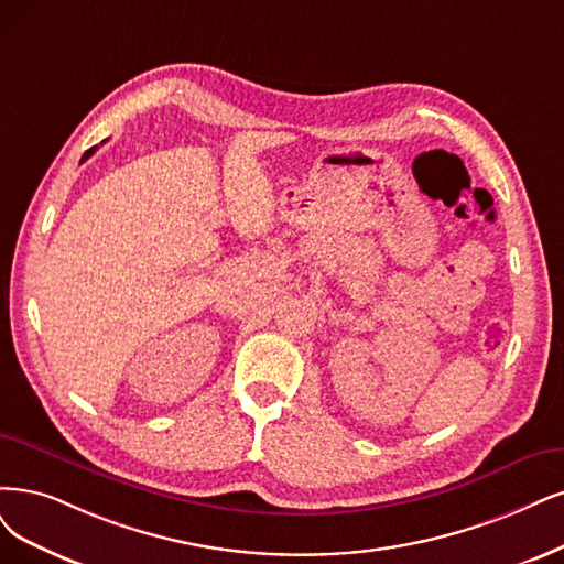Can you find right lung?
Masks as SVG:
<instances>
[{
    "instance_id": "right-lung-1",
    "label": "right lung",
    "mask_w": 564,
    "mask_h": 564,
    "mask_svg": "<svg viewBox=\"0 0 564 564\" xmlns=\"http://www.w3.org/2000/svg\"><path fill=\"white\" fill-rule=\"evenodd\" d=\"M95 151H97V145H93V149H90V151H86V153H83V158H80V162H86V160H88V158H90V155H93V153H95Z\"/></svg>"
}]
</instances>
